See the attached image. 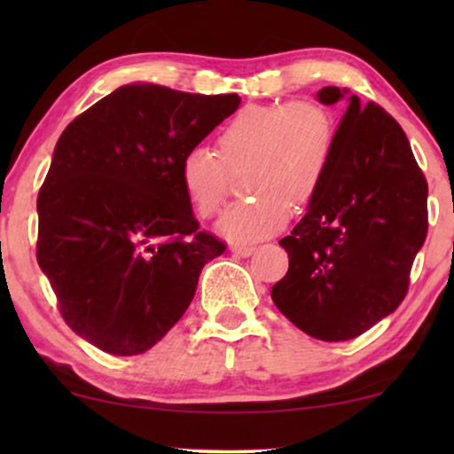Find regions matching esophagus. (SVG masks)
Here are the masks:
<instances>
[{
  "label": "esophagus",
  "instance_id": "esophagus-1",
  "mask_svg": "<svg viewBox=\"0 0 454 454\" xmlns=\"http://www.w3.org/2000/svg\"><path fill=\"white\" fill-rule=\"evenodd\" d=\"M231 250L238 254V256H250V254H254V250H256V247L254 246H250V244H233L231 246Z\"/></svg>",
  "mask_w": 454,
  "mask_h": 454
}]
</instances>
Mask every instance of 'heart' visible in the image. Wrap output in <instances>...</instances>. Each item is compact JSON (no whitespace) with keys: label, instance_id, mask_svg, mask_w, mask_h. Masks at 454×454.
<instances>
[{"label":"heart","instance_id":"heart-1","mask_svg":"<svg viewBox=\"0 0 454 454\" xmlns=\"http://www.w3.org/2000/svg\"><path fill=\"white\" fill-rule=\"evenodd\" d=\"M337 126L314 101L247 105L216 136V153L192 146L179 163V182L202 219L219 215L227 200L229 171H241V190L250 194L219 221L231 241L266 238L285 225L291 207L316 196L333 163Z\"/></svg>","mask_w":454,"mask_h":454}]
</instances>
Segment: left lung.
<instances>
[{
    "label": "left lung",
    "instance_id": "1",
    "mask_svg": "<svg viewBox=\"0 0 454 454\" xmlns=\"http://www.w3.org/2000/svg\"><path fill=\"white\" fill-rule=\"evenodd\" d=\"M345 92L326 86L318 98L333 105ZM426 233L427 182L405 132L380 105L351 95L325 182L278 241L289 270L272 301L309 337L356 339L405 300Z\"/></svg>",
    "mask_w": 454,
    "mask_h": 454
}]
</instances>
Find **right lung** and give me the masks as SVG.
Wrapping results in <instances>:
<instances>
[{"mask_svg":"<svg viewBox=\"0 0 454 454\" xmlns=\"http://www.w3.org/2000/svg\"><path fill=\"white\" fill-rule=\"evenodd\" d=\"M238 95L128 84L67 123L39 190L36 260L74 333L138 356L182 318L208 260L179 182L185 151L239 107Z\"/></svg>","mask_w":454,"mask_h":454,"instance_id":"add662e5","label":"right lung"}]
</instances>
